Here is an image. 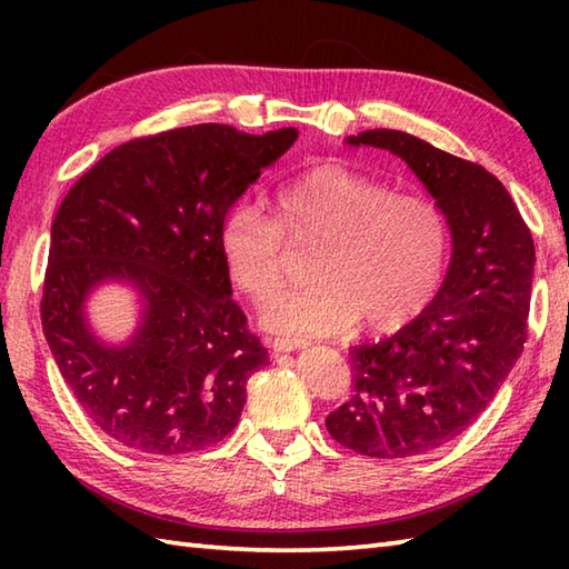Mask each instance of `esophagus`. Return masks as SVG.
Segmentation results:
<instances>
[{"label":"esophagus","instance_id":"34e87169","mask_svg":"<svg viewBox=\"0 0 569 569\" xmlns=\"http://www.w3.org/2000/svg\"><path fill=\"white\" fill-rule=\"evenodd\" d=\"M306 345V340H288V337H276V340H271L273 352H296V349H303Z\"/></svg>","mask_w":569,"mask_h":569}]
</instances>
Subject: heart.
I'll return each mask as SVG.
<instances>
[{"label":"heart","instance_id":"heart-1","mask_svg":"<svg viewBox=\"0 0 569 569\" xmlns=\"http://www.w3.org/2000/svg\"><path fill=\"white\" fill-rule=\"evenodd\" d=\"M269 210L266 217L237 202L217 229L229 281L253 303L269 300L259 316L263 330L320 337L361 318L367 330L386 332L420 316L438 293L450 224L426 196L391 192L342 163H320L278 186ZM283 236L292 246L319 244L311 267L319 283L274 297L287 262Z\"/></svg>","mask_w":569,"mask_h":569}]
</instances>
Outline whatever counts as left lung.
Wrapping results in <instances>:
<instances>
[{
    "mask_svg": "<svg viewBox=\"0 0 569 569\" xmlns=\"http://www.w3.org/2000/svg\"><path fill=\"white\" fill-rule=\"evenodd\" d=\"M345 143L408 163L445 212L452 257L440 291L416 320L352 347V393L325 426L359 455H426L485 413L523 352L533 237L487 168L398 129H369Z\"/></svg>",
    "mask_w": 569,
    "mask_h": 569,
    "instance_id": "8db88e82",
    "label": "left lung"
}]
</instances>
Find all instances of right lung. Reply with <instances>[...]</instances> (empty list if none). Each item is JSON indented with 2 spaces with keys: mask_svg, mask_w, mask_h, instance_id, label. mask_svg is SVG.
I'll list each match as a JSON object with an SVG mask.
<instances>
[{
  "mask_svg": "<svg viewBox=\"0 0 569 569\" xmlns=\"http://www.w3.org/2000/svg\"><path fill=\"white\" fill-rule=\"evenodd\" d=\"M296 139L293 127L263 137L229 124L171 129L117 147L60 202L43 335L72 396L119 445L183 455L234 430L266 349L232 300L217 229ZM104 282L140 296L127 343L89 328L87 298Z\"/></svg>",
  "mask_w": 569,
  "mask_h": 569,
  "instance_id": "add662e5",
  "label": "right lung"
}]
</instances>
